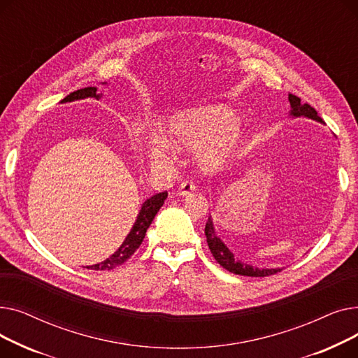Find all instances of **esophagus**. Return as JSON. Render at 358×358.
<instances>
[{
    "instance_id": "34e87169",
    "label": "esophagus",
    "mask_w": 358,
    "mask_h": 358,
    "mask_svg": "<svg viewBox=\"0 0 358 358\" xmlns=\"http://www.w3.org/2000/svg\"><path fill=\"white\" fill-rule=\"evenodd\" d=\"M194 190H196V184H194L193 181H190V180H184V181L178 185V193H180L181 196L190 194V193H193Z\"/></svg>"
}]
</instances>
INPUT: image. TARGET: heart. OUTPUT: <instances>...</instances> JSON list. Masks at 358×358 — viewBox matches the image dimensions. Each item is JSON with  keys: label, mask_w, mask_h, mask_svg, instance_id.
<instances>
[{"label": "heart", "mask_w": 358, "mask_h": 358, "mask_svg": "<svg viewBox=\"0 0 358 358\" xmlns=\"http://www.w3.org/2000/svg\"><path fill=\"white\" fill-rule=\"evenodd\" d=\"M239 117L227 106H201L182 110L164 129L165 142L177 149L203 150L200 162L208 169H219L229 164L241 146ZM149 157L155 164L168 159L161 145L149 148Z\"/></svg>", "instance_id": "obj_1"}]
</instances>
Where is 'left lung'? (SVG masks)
I'll return each mask as SVG.
<instances>
[{
	"instance_id": "obj_1",
	"label": "left lung",
	"mask_w": 358,
	"mask_h": 358,
	"mask_svg": "<svg viewBox=\"0 0 358 358\" xmlns=\"http://www.w3.org/2000/svg\"><path fill=\"white\" fill-rule=\"evenodd\" d=\"M289 101L292 106L293 116H306V117L317 120V122H324L321 117L317 116V113L313 107H310L306 103H302V100H300L297 96L289 94ZM204 234H206V239H208V245H209L212 255L224 270H228L234 274L248 275V277H267V275H273V274H277L278 271H281L280 268H273V270L262 268L261 270V268H254L252 266L242 264V262L239 259H236L234 257V254L227 248V245H224V243L216 236L210 217L208 219V222H206Z\"/></svg>"
}]
</instances>
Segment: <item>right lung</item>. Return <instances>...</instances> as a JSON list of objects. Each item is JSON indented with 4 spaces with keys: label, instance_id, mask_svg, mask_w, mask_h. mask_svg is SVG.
Masks as SVG:
<instances>
[{
    "label": "right lung",
    "instance_id": "1",
    "mask_svg": "<svg viewBox=\"0 0 358 358\" xmlns=\"http://www.w3.org/2000/svg\"><path fill=\"white\" fill-rule=\"evenodd\" d=\"M87 97H96L99 99L100 94H97V88L96 87H87V88H81L71 92L69 96H66L62 103H68V101H73V100H81V99H87ZM168 193H159L155 194L150 199H148L142 209L138 215V219L134 224V228H131L130 234L126 236L124 242L122 243V247L113 254L110 258H107L106 261L100 262V264H94L87 267L88 270H97V271H104V270H113L119 266H122L123 262H126L131 255L135 254V251L141 247V243L145 238V234L148 231V228L150 227V223H152L155 215L158 213V210L161 209V206L164 204L165 199H166Z\"/></svg>",
    "mask_w": 358,
    "mask_h": 358
}]
</instances>
